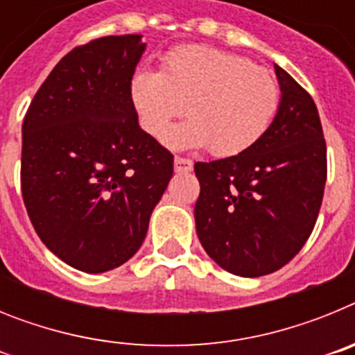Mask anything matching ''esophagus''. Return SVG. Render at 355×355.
Here are the masks:
<instances>
[{
	"label": "esophagus",
	"instance_id": "obj_1",
	"mask_svg": "<svg viewBox=\"0 0 355 355\" xmlns=\"http://www.w3.org/2000/svg\"><path fill=\"white\" fill-rule=\"evenodd\" d=\"M174 168L175 172H190L193 168L192 159L181 158V156H175L174 158Z\"/></svg>",
	"mask_w": 355,
	"mask_h": 355
}]
</instances>
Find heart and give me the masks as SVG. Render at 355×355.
Returning <instances> with one entry per match:
<instances>
[{"mask_svg":"<svg viewBox=\"0 0 355 355\" xmlns=\"http://www.w3.org/2000/svg\"><path fill=\"white\" fill-rule=\"evenodd\" d=\"M130 99L155 139L187 108L191 119L163 135L172 149L209 147L215 156H236L265 137L277 115L281 90L270 72L247 56L183 46L165 56L163 71H135Z\"/></svg>","mask_w":355,"mask_h":355,"instance_id":"1","label":"heart"}]
</instances>
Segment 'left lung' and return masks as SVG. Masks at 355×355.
<instances>
[{"label":"left lung","mask_w":355,"mask_h":355,"mask_svg":"<svg viewBox=\"0 0 355 355\" xmlns=\"http://www.w3.org/2000/svg\"><path fill=\"white\" fill-rule=\"evenodd\" d=\"M274 69L281 103L265 137L241 155L193 167L200 245L241 277L272 274L295 258L315 227L327 180L315 101L284 69Z\"/></svg>","instance_id":"obj_1"}]
</instances>
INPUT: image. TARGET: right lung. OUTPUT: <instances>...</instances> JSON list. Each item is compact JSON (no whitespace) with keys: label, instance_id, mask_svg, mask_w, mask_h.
I'll list each match as a JSON object with an SVG mask.
<instances>
[{"label":"right lung","instance_id":"obj_1","mask_svg":"<svg viewBox=\"0 0 355 355\" xmlns=\"http://www.w3.org/2000/svg\"><path fill=\"white\" fill-rule=\"evenodd\" d=\"M142 35L74 48L37 90L23 122L21 190L37 234L76 270L133 258L174 172V156L139 126L130 81Z\"/></svg>","mask_w":355,"mask_h":355}]
</instances>
